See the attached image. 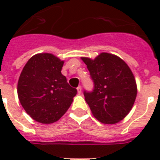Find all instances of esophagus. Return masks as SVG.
I'll list each match as a JSON object with an SVG mask.
<instances>
[{
  "mask_svg": "<svg viewBox=\"0 0 160 160\" xmlns=\"http://www.w3.org/2000/svg\"><path fill=\"white\" fill-rule=\"evenodd\" d=\"M77 90H78V92L79 94L82 93V87L81 86L78 87V88H77Z\"/></svg>",
  "mask_w": 160,
  "mask_h": 160,
  "instance_id": "34e87169",
  "label": "esophagus"
}]
</instances>
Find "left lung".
<instances>
[{
  "label": "left lung",
  "instance_id": "1",
  "mask_svg": "<svg viewBox=\"0 0 160 160\" xmlns=\"http://www.w3.org/2000/svg\"><path fill=\"white\" fill-rule=\"evenodd\" d=\"M81 59L94 82L93 92H84L92 115L105 124L120 122L131 111L137 96V84L131 69L122 58L112 53Z\"/></svg>",
  "mask_w": 160,
  "mask_h": 160
}]
</instances>
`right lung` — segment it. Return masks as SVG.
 Instances as JSON below:
<instances>
[{
    "label": "right lung",
    "mask_w": 160,
    "mask_h": 160,
    "mask_svg": "<svg viewBox=\"0 0 160 160\" xmlns=\"http://www.w3.org/2000/svg\"><path fill=\"white\" fill-rule=\"evenodd\" d=\"M64 61L52 53H38L27 61L17 83L21 104L30 117L43 124L59 120L76 96L61 71Z\"/></svg>",
    "instance_id": "obj_1"
}]
</instances>
